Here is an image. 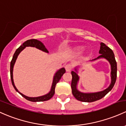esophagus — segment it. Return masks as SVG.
<instances>
[{"instance_id":"34e87169","label":"esophagus","mask_w":126,"mask_h":126,"mask_svg":"<svg viewBox=\"0 0 126 126\" xmlns=\"http://www.w3.org/2000/svg\"><path fill=\"white\" fill-rule=\"evenodd\" d=\"M72 65L71 64H67L66 65L64 66V68H65L66 72H70V71L72 70Z\"/></svg>"}]
</instances>
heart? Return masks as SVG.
<instances>
[{
    "mask_svg": "<svg viewBox=\"0 0 126 126\" xmlns=\"http://www.w3.org/2000/svg\"><path fill=\"white\" fill-rule=\"evenodd\" d=\"M83 49H84V47H77L74 49V52L77 53H80L83 51Z\"/></svg>",
    "mask_w": 126,
    "mask_h": 126,
    "instance_id": "obj_1",
    "label": "heart"
}]
</instances>
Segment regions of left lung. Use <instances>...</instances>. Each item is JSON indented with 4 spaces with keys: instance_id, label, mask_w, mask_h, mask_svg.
Segmentation results:
<instances>
[{
    "instance_id": "obj_1",
    "label": "left lung",
    "mask_w": 126,
    "mask_h": 126,
    "mask_svg": "<svg viewBox=\"0 0 126 126\" xmlns=\"http://www.w3.org/2000/svg\"><path fill=\"white\" fill-rule=\"evenodd\" d=\"M99 53L101 55H99L96 59L94 60L100 59V58H104V59L108 60L111 65V79H112V81H111L110 84L108 88H107L104 91H101V92L91 94L81 93L77 89V82L79 79V76L76 73L77 69H75L76 72L72 71L71 72L72 77V82H71L72 92L74 97L79 101L91 103V102H94L100 100L102 98L104 97L109 91L112 90L115 83L116 75H117V65H116V62L113 51L110 47L106 45L104 43H101V46H100V50L99 51Z\"/></svg>"
}]
</instances>
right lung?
<instances>
[{"label": "right lung", "mask_w": 126, "mask_h": 126, "mask_svg": "<svg viewBox=\"0 0 126 126\" xmlns=\"http://www.w3.org/2000/svg\"><path fill=\"white\" fill-rule=\"evenodd\" d=\"M26 46H32V47H35L39 49L42 50V51H45L46 52H48V51L47 50V49L46 48L45 46L44 45L40 42V41L38 40L37 39H30L28 40L26 42H25L22 45L20 46L17 49V50L16 51L15 53H14V55L13 57V59H12L11 62L10 64V76H11V80L12 84H13V87L15 89L16 91L17 92H18V93L20 94L21 95H22L23 97H24L25 99H26L27 100H29L30 101L32 102H38V101H47V100H50L51 98L54 96V94H55V86H56L57 83L61 79L62 77L63 76V75L65 73L66 70L64 67L60 69L59 71H58L57 72H56V74H55L54 77V80H53V83L52 87H51V91L49 92L47 94L45 95H43V96H39V97H28V96H26L22 94V93L19 92L18 91V90L17 89L15 85L14 84V81H13V67H14V63H15L17 57L18 55L19 54V53L25 48Z\"/></svg>", "instance_id": "add662e5"}]
</instances>
